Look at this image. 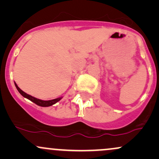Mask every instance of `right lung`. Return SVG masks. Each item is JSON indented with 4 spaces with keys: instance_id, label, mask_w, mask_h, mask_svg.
<instances>
[{
    "instance_id": "add662e5",
    "label": "right lung",
    "mask_w": 159,
    "mask_h": 159,
    "mask_svg": "<svg viewBox=\"0 0 159 159\" xmlns=\"http://www.w3.org/2000/svg\"><path fill=\"white\" fill-rule=\"evenodd\" d=\"M15 85H16V88H17L18 91H19V92L20 93V94H21V96H24L25 98H28L29 100H30V101L33 102H34L35 104H36L37 105H39V106H41V107L51 106V105H53L54 104H55V103L57 102H59L60 100H61L62 98H54V99H52V100H48V101H44V100L39 99V98H36L35 97H34V96H30V95L27 94L26 93H25L24 91L21 90V89H20L19 87H18V85L16 84V83H15Z\"/></svg>"
}]
</instances>
